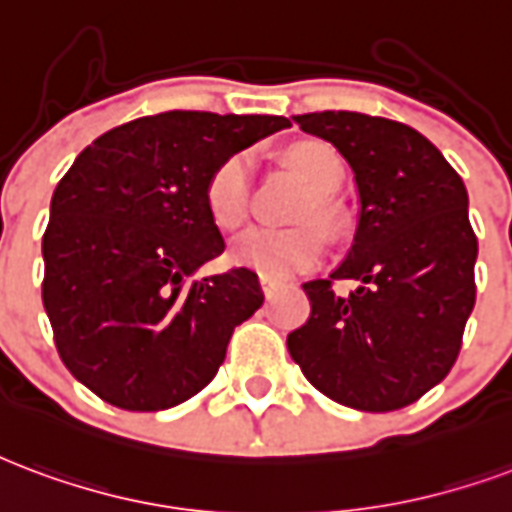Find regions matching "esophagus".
<instances>
[{"label":"esophagus","mask_w":512,"mask_h":512,"mask_svg":"<svg viewBox=\"0 0 512 512\" xmlns=\"http://www.w3.org/2000/svg\"><path fill=\"white\" fill-rule=\"evenodd\" d=\"M260 287H263V295H266V298H274V293L279 290V282L268 279V276H260Z\"/></svg>","instance_id":"obj_1"}]
</instances>
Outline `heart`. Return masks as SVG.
Listing matches in <instances>:
<instances>
[{"instance_id": "heart-1", "label": "heart", "mask_w": 512, "mask_h": 512, "mask_svg": "<svg viewBox=\"0 0 512 512\" xmlns=\"http://www.w3.org/2000/svg\"><path fill=\"white\" fill-rule=\"evenodd\" d=\"M290 165L306 189L317 195L312 200L320 208V198L331 195L342 184V162L328 146L301 143L290 151ZM249 179L252 160L249 154H233L211 170L206 181V208L214 225L233 230L246 219L249 211ZM323 257V233L317 227H249L230 246V260L236 266L252 268L268 279H285L304 268H312Z\"/></svg>"}]
</instances>
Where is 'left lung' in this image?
<instances>
[{
    "label": "left lung",
    "mask_w": 512,
    "mask_h": 512,
    "mask_svg": "<svg viewBox=\"0 0 512 512\" xmlns=\"http://www.w3.org/2000/svg\"><path fill=\"white\" fill-rule=\"evenodd\" d=\"M293 121L342 154L361 211L342 266L304 285L312 314L287 336V350L328 399L361 412L401 410L448 377L475 306L467 187L407 124L352 111ZM333 278L359 287L336 296Z\"/></svg>",
    "instance_id": "1"
}]
</instances>
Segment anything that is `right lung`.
I'll list each match as a JSON object with an SVG mask.
<instances>
[{"label": "right lung", "instance_id": "1", "mask_svg": "<svg viewBox=\"0 0 512 512\" xmlns=\"http://www.w3.org/2000/svg\"><path fill=\"white\" fill-rule=\"evenodd\" d=\"M285 127V116L157 113L100 135L56 184L43 304L64 366L100 399L157 412L214 380L263 290L249 268L195 279L225 252L206 181Z\"/></svg>", "mask_w": 512, "mask_h": 512}]
</instances>
